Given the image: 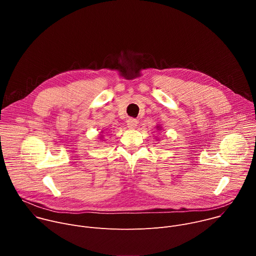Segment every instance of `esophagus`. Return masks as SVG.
<instances>
[{"label":"esophagus","mask_w":256,"mask_h":256,"mask_svg":"<svg viewBox=\"0 0 256 256\" xmlns=\"http://www.w3.org/2000/svg\"><path fill=\"white\" fill-rule=\"evenodd\" d=\"M126 126L130 130H134L138 126V120L134 118H128L126 120Z\"/></svg>","instance_id":"34e87169"}]
</instances>
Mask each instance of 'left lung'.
Masks as SVG:
<instances>
[{"mask_svg": "<svg viewBox=\"0 0 256 256\" xmlns=\"http://www.w3.org/2000/svg\"><path fill=\"white\" fill-rule=\"evenodd\" d=\"M156 128H157V130H161V128H161L160 126H156Z\"/></svg>", "mask_w": 256, "mask_h": 256, "instance_id": "8db88e82", "label": "left lung"}]
</instances>
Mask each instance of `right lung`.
Segmentation results:
<instances>
[{
    "mask_svg": "<svg viewBox=\"0 0 256 256\" xmlns=\"http://www.w3.org/2000/svg\"><path fill=\"white\" fill-rule=\"evenodd\" d=\"M99 138H100V140H102V138H103V136H102V134H100V136H99Z\"/></svg>",
    "mask_w": 256,
    "mask_h": 256,
    "instance_id": "right-lung-1",
    "label": "right lung"
}]
</instances>
